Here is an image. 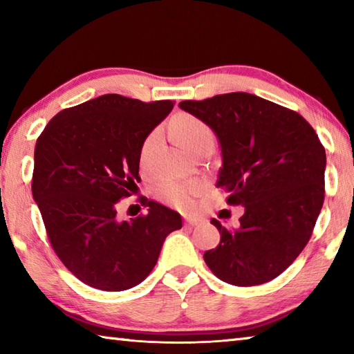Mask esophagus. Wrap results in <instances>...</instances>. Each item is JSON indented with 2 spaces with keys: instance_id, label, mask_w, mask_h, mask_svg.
Here are the masks:
<instances>
[{
  "instance_id": "34e87169",
  "label": "esophagus",
  "mask_w": 354,
  "mask_h": 354,
  "mask_svg": "<svg viewBox=\"0 0 354 354\" xmlns=\"http://www.w3.org/2000/svg\"><path fill=\"white\" fill-rule=\"evenodd\" d=\"M205 218H201V217H187L185 218V225L187 226H200V225H205Z\"/></svg>"
}]
</instances>
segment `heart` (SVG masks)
Listing matches in <instances>:
<instances>
[{"label":"heart","mask_w":354,"mask_h":354,"mask_svg":"<svg viewBox=\"0 0 354 354\" xmlns=\"http://www.w3.org/2000/svg\"><path fill=\"white\" fill-rule=\"evenodd\" d=\"M173 136L176 142L181 145L185 151L192 153L196 147H200L205 142H214L212 131L209 129L206 123L192 115H179L173 122ZM160 139L159 131H153L151 134L143 142L140 149V162L142 165L149 164V158L158 147ZM200 185L196 183H178V181H167L159 187L160 198L165 200L170 205L189 209L192 206V196L198 192Z\"/></svg>","instance_id":"1"}]
</instances>
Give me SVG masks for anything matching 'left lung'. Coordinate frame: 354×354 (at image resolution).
Listing matches in <instances>:
<instances>
[{"label":"left lung","instance_id":"obj_1","mask_svg":"<svg viewBox=\"0 0 354 354\" xmlns=\"http://www.w3.org/2000/svg\"><path fill=\"white\" fill-rule=\"evenodd\" d=\"M183 111L217 136V187L243 206L237 230L218 220L220 243L205 253L215 277L232 286L272 281L309 242L325 200L326 153L299 113L256 95L234 92L181 101Z\"/></svg>","mask_w":354,"mask_h":354}]
</instances>
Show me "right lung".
I'll list each match as a JSON object with an SVG mask.
<instances>
[{
    "label": "right lung",
    "instance_id": "add662e5",
    "mask_svg": "<svg viewBox=\"0 0 354 354\" xmlns=\"http://www.w3.org/2000/svg\"><path fill=\"white\" fill-rule=\"evenodd\" d=\"M173 101L101 95L50 120L34 149L32 196L51 247L84 284L106 292L140 284L183 218L158 201L120 220L117 203L140 181V149Z\"/></svg>",
    "mask_w": 354,
    "mask_h": 354
}]
</instances>
